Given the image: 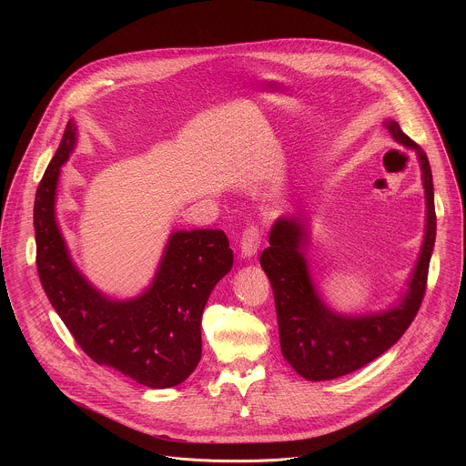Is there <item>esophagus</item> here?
Listing matches in <instances>:
<instances>
[{
  "mask_svg": "<svg viewBox=\"0 0 466 466\" xmlns=\"http://www.w3.org/2000/svg\"><path fill=\"white\" fill-rule=\"evenodd\" d=\"M259 243H261V230L259 227L256 225H250L243 230L241 234V241H239V248H241V254L245 258H250L258 252L259 248Z\"/></svg>",
  "mask_w": 466,
  "mask_h": 466,
  "instance_id": "1",
  "label": "esophagus"
}]
</instances>
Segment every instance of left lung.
<instances>
[{"label": "left lung", "instance_id": "1", "mask_svg": "<svg viewBox=\"0 0 466 466\" xmlns=\"http://www.w3.org/2000/svg\"><path fill=\"white\" fill-rule=\"evenodd\" d=\"M383 125L398 144L417 153L426 195L424 241L402 300L381 313L349 317L331 311L313 288L304 256L309 234L299 218H280L271 228L269 247L259 256L275 293L282 354L311 381L350 374L389 350L417 317L426 293L437 228L431 167L426 153L404 135L400 125L392 119Z\"/></svg>", "mask_w": 466, "mask_h": 466}]
</instances>
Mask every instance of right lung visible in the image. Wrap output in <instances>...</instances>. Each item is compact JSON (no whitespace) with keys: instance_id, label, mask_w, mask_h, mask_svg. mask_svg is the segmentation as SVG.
I'll use <instances>...</instances> for the list:
<instances>
[{"instance_id":"add662e5","label":"right lung","mask_w":466,"mask_h":466,"mask_svg":"<svg viewBox=\"0 0 466 466\" xmlns=\"http://www.w3.org/2000/svg\"><path fill=\"white\" fill-rule=\"evenodd\" d=\"M77 128L70 119L35 197L36 269L42 288L77 345L97 363L135 381L166 389L182 383L201 360V319L216 284L232 269L223 230L169 236L153 284L137 299L114 300L76 268L55 219L60 166Z\"/></svg>"}]
</instances>
